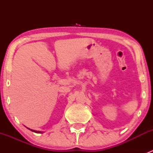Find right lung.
Instances as JSON below:
<instances>
[{"instance_id": "1", "label": "right lung", "mask_w": 153, "mask_h": 153, "mask_svg": "<svg viewBox=\"0 0 153 153\" xmlns=\"http://www.w3.org/2000/svg\"><path fill=\"white\" fill-rule=\"evenodd\" d=\"M30 130L32 131V132H36V133H42V132H41V131H36V130H33V129H30Z\"/></svg>"}]
</instances>
